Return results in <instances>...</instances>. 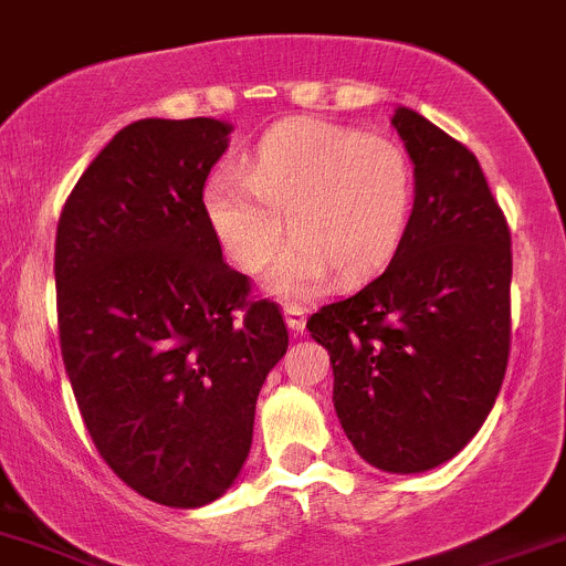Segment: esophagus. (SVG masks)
<instances>
[{
    "instance_id": "obj_1",
    "label": "esophagus",
    "mask_w": 566,
    "mask_h": 566,
    "mask_svg": "<svg viewBox=\"0 0 566 566\" xmlns=\"http://www.w3.org/2000/svg\"><path fill=\"white\" fill-rule=\"evenodd\" d=\"M283 314H286V325H289V331H292L294 336L303 334V331H305V308H303V305L289 303L286 308H283Z\"/></svg>"
}]
</instances>
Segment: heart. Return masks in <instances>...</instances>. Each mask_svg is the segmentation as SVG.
Here are the masks:
<instances>
[{
    "mask_svg": "<svg viewBox=\"0 0 566 566\" xmlns=\"http://www.w3.org/2000/svg\"><path fill=\"white\" fill-rule=\"evenodd\" d=\"M415 170L401 145L328 120H283L205 185V212L221 249L243 272H261L277 297L317 292L328 274L359 283L396 258L407 238ZM287 224H282V219Z\"/></svg>",
    "mask_w": 566,
    "mask_h": 566,
    "instance_id": "obj_1",
    "label": "heart"
}]
</instances>
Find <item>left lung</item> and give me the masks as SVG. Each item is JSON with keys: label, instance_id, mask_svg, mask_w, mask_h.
I'll list each match as a JSON object with an SVG mask.
<instances>
[{"label": "left lung", "instance_id": "8db88e82", "mask_svg": "<svg viewBox=\"0 0 566 566\" xmlns=\"http://www.w3.org/2000/svg\"><path fill=\"white\" fill-rule=\"evenodd\" d=\"M392 126L415 165L407 238L381 277L305 328L331 354L334 409L370 465L418 474L489 418L511 350V232L474 154L412 108Z\"/></svg>", "mask_w": 566, "mask_h": 566}]
</instances>
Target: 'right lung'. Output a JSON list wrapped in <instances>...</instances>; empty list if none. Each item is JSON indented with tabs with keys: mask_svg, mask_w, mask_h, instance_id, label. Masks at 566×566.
Here are the masks:
<instances>
[{
	"mask_svg": "<svg viewBox=\"0 0 566 566\" xmlns=\"http://www.w3.org/2000/svg\"><path fill=\"white\" fill-rule=\"evenodd\" d=\"M230 123L137 120L72 188L55 232L66 376L108 469L168 507L219 500L252 446L289 331L221 258L205 181Z\"/></svg>",
	"mask_w": 566,
	"mask_h": 566,
	"instance_id": "add662e5",
	"label": "right lung"
}]
</instances>
